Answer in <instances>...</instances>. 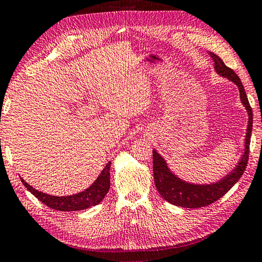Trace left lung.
<instances>
[{
	"label": "left lung",
	"instance_id": "left-lung-1",
	"mask_svg": "<svg viewBox=\"0 0 262 262\" xmlns=\"http://www.w3.org/2000/svg\"><path fill=\"white\" fill-rule=\"evenodd\" d=\"M209 55L213 60L214 71L220 77L227 78L237 86L241 102L248 112L249 119L244 140V152L241 156L237 165L223 178L210 184H195L179 178L176 173L171 171L165 159L159 155L157 150H153V176H155V184L158 192L167 202L182 208L194 209L206 207L224 196L242 177L249 160V146L251 133H252L253 115L247 93L244 91L242 81L234 73V70L228 68L218 55L212 52H209Z\"/></svg>",
	"mask_w": 262,
	"mask_h": 262
}]
</instances>
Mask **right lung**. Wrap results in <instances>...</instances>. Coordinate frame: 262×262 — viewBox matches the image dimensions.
<instances>
[{
	"label": "right lung",
	"instance_id": "right-lung-1",
	"mask_svg": "<svg viewBox=\"0 0 262 262\" xmlns=\"http://www.w3.org/2000/svg\"><path fill=\"white\" fill-rule=\"evenodd\" d=\"M110 167L111 162H107L103 170L92 184L90 187H87L84 191L79 193L73 194V195L67 196H55L50 195L38 191V189L30 186L28 183L25 182V179L20 177L24 185L28 191L37 198L40 202H43L45 206L52 208L59 211H78V210L89 209L94 207L96 204L102 202L105 194L110 188Z\"/></svg>",
	"mask_w": 262,
	"mask_h": 262
}]
</instances>
